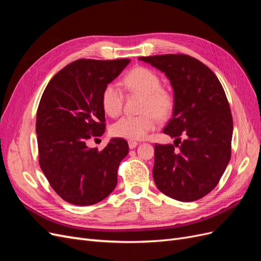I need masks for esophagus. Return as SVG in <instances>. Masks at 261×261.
Returning a JSON list of instances; mask_svg holds the SVG:
<instances>
[{
  "label": "esophagus",
  "instance_id": "obj_1",
  "mask_svg": "<svg viewBox=\"0 0 261 261\" xmlns=\"http://www.w3.org/2000/svg\"><path fill=\"white\" fill-rule=\"evenodd\" d=\"M137 146H138L137 141H135V140H129V141H128V147H129L130 149H135Z\"/></svg>",
  "mask_w": 261,
  "mask_h": 261
}]
</instances>
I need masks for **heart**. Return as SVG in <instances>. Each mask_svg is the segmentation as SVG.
<instances>
[{"instance_id":"heart-1","label":"heart","mask_w":261,"mask_h":261,"mask_svg":"<svg viewBox=\"0 0 261 261\" xmlns=\"http://www.w3.org/2000/svg\"><path fill=\"white\" fill-rule=\"evenodd\" d=\"M125 88L143 94L145 100L138 116H124L111 126V134L114 137L139 140L144 139L149 132L154 129L156 116L167 117L173 108L172 94L161 88V80L153 70L147 67H135L124 76ZM124 96L122 89L116 84H109L101 94V103L105 112L115 117L121 113Z\"/></svg>"}]
</instances>
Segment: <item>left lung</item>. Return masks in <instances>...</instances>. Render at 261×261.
<instances>
[{
	"label": "left lung",
	"instance_id": "8db88e82",
	"mask_svg": "<svg viewBox=\"0 0 261 261\" xmlns=\"http://www.w3.org/2000/svg\"><path fill=\"white\" fill-rule=\"evenodd\" d=\"M139 60L164 73L174 94L163 129L174 145H154V183L173 199H200L217 186L231 159L233 120L223 87L208 66L186 54Z\"/></svg>",
	"mask_w": 261,
	"mask_h": 261
}]
</instances>
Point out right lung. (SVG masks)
<instances>
[{"label": "right lung", "mask_w": 261, "mask_h": 261, "mask_svg": "<svg viewBox=\"0 0 261 261\" xmlns=\"http://www.w3.org/2000/svg\"><path fill=\"white\" fill-rule=\"evenodd\" d=\"M129 62L77 60L55 74L43 91L36 121L39 163L55 193L69 203L90 206L116 187L127 141L112 138L101 151L87 143L105 133L102 91Z\"/></svg>", "instance_id": "1"}]
</instances>
